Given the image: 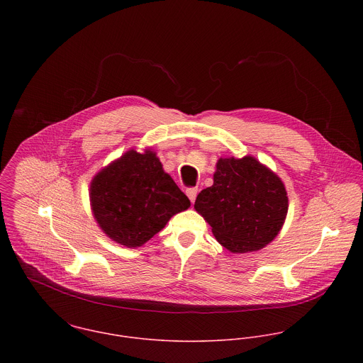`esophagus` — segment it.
<instances>
[{
  "label": "esophagus",
  "instance_id": "obj_1",
  "mask_svg": "<svg viewBox=\"0 0 363 363\" xmlns=\"http://www.w3.org/2000/svg\"><path fill=\"white\" fill-rule=\"evenodd\" d=\"M197 193H199V190H197L196 187H193V189H187V191H186V194H187V197L190 199V201H191V203H194V200H196V197H197Z\"/></svg>",
  "mask_w": 363,
  "mask_h": 363
}]
</instances>
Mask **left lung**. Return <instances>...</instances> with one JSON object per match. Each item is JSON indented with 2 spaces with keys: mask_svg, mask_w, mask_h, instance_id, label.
<instances>
[{
  "mask_svg": "<svg viewBox=\"0 0 363 363\" xmlns=\"http://www.w3.org/2000/svg\"><path fill=\"white\" fill-rule=\"evenodd\" d=\"M194 208L223 247L249 253L277 238L288 213V196L282 180L256 157H220L213 184L197 196Z\"/></svg>",
  "mask_w": 363,
  "mask_h": 363,
  "instance_id": "1",
  "label": "left lung"
}]
</instances>
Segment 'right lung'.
Returning <instances> with one entry per match:
<instances>
[{
    "label": "right lung",
    "mask_w": 363,
    "mask_h": 363,
    "mask_svg": "<svg viewBox=\"0 0 363 363\" xmlns=\"http://www.w3.org/2000/svg\"><path fill=\"white\" fill-rule=\"evenodd\" d=\"M91 207L104 233L125 247H140L190 200L164 173L154 151L130 150L92 180Z\"/></svg>",
    "instance_id": "add662e5"
}]
</instances>
